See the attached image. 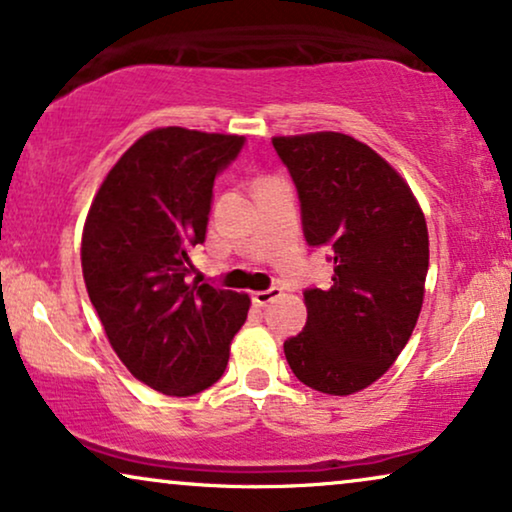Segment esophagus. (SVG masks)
<instances>
[{"label":"esophagus","mask_w":512,"mask_h":512,"mask_svg":"<svg viewBox=\"0 0 512 512\" xmlns=\"http://www.w3.org/2000/svg\"><path fill=\"white\" fill-rule=\"evenodd\" d=\"M276 297H281V288L257 290V292H252V304H255V306H267L269 302H274Z\"/></svg>","instance_id":"34e87169"}]
</instances>
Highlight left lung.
Returning a JSON list of instances; mask_svg holds the SVG:
<instances>
[{
  "label": "left lung",
  "mask_w": 512,
  "mask_h": 512,
  "mask_svg": "<svg viewBox=\"0 0 512 512\" xmlns=\"http://www.w3.org/2000/svg\"><path fill=\"white\" fill-rule=\"evenodd\" d=\"M309 245L332 248L330 290L304 292L306 325L283 344L302 384L327 395L372 386L410 342L424 304L428 229L391 163L351 135H276Z\"/></svg>",
  "instance_id": "obj_1"
}]
</instances>
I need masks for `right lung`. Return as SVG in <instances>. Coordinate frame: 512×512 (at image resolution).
Returning <instances> with one entry per match:
<instances>
[{
    "mask_svg": "<svg viewBox=\"0 0 512 512\" xmlns=\"http://www.w3.org/2000/svg\"><path fill=\"white\" fill-rule=\"evenodd\" d=\"M243 135L154 128L114 163L88 208L81 271L121 363L154 391L185 398L224 374L248 318L243 292L189 283L206 241L215 175Z\"/></svg>",
    "mask_w": 512,
    "mask_h": 512,
    "instance_id": "obj_1",
    "label": "right lung"
}]
</instances>
